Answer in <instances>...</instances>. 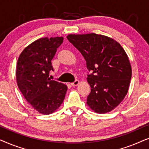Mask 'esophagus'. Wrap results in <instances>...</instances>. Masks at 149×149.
Listing matches in <instances>:
<instances>
[{"instance_id": "obj_1", "label": "esophagus", "mask_w": 149, "mask_h": 149, "mask_svg": "<svg viewBox=\"0 0 149 149\" xmlns=\"http://www.w3.org/2000/svg\"><path fill=\"white\" fill-rule=\"evenodd\" d=\"M79 80H75L74 82H72V83H71V85H72V86H73V87H75V86H77V85H78L79 84Z\"/></svg>"}]
</instances>
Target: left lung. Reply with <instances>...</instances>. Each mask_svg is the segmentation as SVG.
I'll list each match as a JSON object with an SVG mask.
<instances>
[{
  "label": "left lung",
  "instance_id": "1",
  "mask_svg": "<svg viewBox=\"0 0 149 149\" xmlns=\"http://www.w3.org/2000/svg\"><path fill=\"white\" fill-rule=\"evenodd\" d=\"M71 42L84 57L91 92L87 105L97 113L117 107L127 94L132 68L125 50L113 38L95 33L69 34Z\"/></svg>",
  "mask_w": 149,
  "mask_h": 149
}]
</instances>
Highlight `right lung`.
Wrapping results in <instances>:
<instances>
[{"label":"right lung","mask_w":149,"mask_h":149,"mask_svg":"<svg viewBox=\"0 0 149 149\" xmlns=\"http://www.w3.org/2000/svg\"><path fill=\"white\" fill-rule=\"evenodd\" d=\"M63 37L41 38L24 49L18 58L16 79L20 91L40 113L55 112L64 101L68 87L49 78L52 62Z\"/></svg>","instance_id":"add662e5"}]
</instances>
